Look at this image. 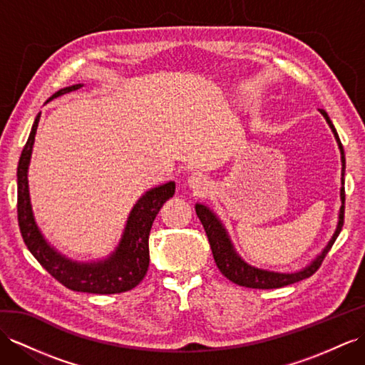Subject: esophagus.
I'll return each instance as SVG.
<instances>
[{
	"label": "esophagus",
	"mask_w": 365,
	"mask_h": 365,
	"mask_svg": "<svg viewBox=\"0 0 365 365\" xmlns=\"http://www.w3.org/2000/svg\"><path fill=\"white\" fill-rule=\"evenodd\" d=\"M188 185L192 190H203L207 186V177L200 173H192L188 177Z\"/></svg>",
	"instance_id": "esophagus-1"
}]
</instances>
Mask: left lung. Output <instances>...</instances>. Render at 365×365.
Returning a JSON list of instances; mask_svg holds the SVG:
<instances>
[{
    "label": "left lung",
    "instance_id": "obj_1",
    "mask_svg": "<svg viewBox=\"0 0 365 365\" xmlns=\"http://www.w3.org/2000/svg\"><path fill=\"white\" fill-rule=\"evenodd\" d=\"M324 118L327 120V123L331 128L336 142H338L339 151H341V162H342V186H341V210H339V220H338V227H336V231L333 237L330 239L329 244L324 248L322 253L317 256L313 262L302 268L301 272L296 273H274V272H267V269H260L256 267L248 265L244 259H242L237 253L235 247H232L228 232L225 227L222 225V222L217 219L216 214H214L208 207H205L202 203L195 205V212H197V217L200 219L202 225L205 228V232H207L208 240H210V247L212 250V256L214 260H216V265L220 269V273L230 279L231 282H235L240 287H248V288H259V289H269V288H280L289 284H296L299 280L310 277L317 272V268L321 267L324 257L329 253L330 248L333 247L336 237L339 236V232L344 225V210H345V188H344V173H345V154H344V148L339 140L338 133L331 123V120L329 114L324 109H319Z\"/></svg>",
    "mask_w": 365,
    "mask_h": 365
}]
</instances>
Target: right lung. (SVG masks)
Returning a JSON list of instances; mask_svg holds the SVG:
<instances>
[{
	"instance_id": "obj_1",
	"label": "right lung",
	"mask_w": 365,
	"mask_h": 365,
	"mask_svg": "<svg viewBox=\"0 0 365 365\" xmlns=\"http://www.w3.org/2000/svg\"><path fill=\"white\" fill-rule=\"evenodd\" d=\"M83 85H73L60 89L49 98H57L63 93L80 89ZM48 100V101H49ZM41 114L36 115L29 138L18 162V225L26 247L34 257L52 277L73 292L92 294H114L133 289L142 282L149 267V231L155 216L163 203L171 199L175 191V183L168 182L146 191L130 211L126 228L118 247L108 259L98 262H77L60 255L52 248L36 227L27 183V168L35 142L36 128Z\"/></svg>"
}]
</instances>
